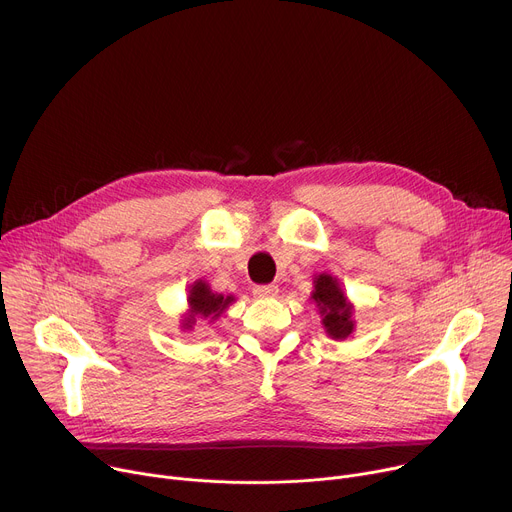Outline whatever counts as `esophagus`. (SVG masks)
<instances>
[{
	"mask_svg": "<svg viewBox=\"0 0 512 512\" xmlns=\"http://www.w3.org/2000/svg\"><path fill=\"white\" fill-rule=\"evenodd\" d=\"M252 293L258 299H274L278 295V287L276 285H258V287H254Z\"/></svg>",
	"mask_w": 512,
	"mask_h": 512,
	"instance_id": "esophagus-1",
	"label": "esophagus"
}]
</instances>
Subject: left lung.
Returning <instances> with one entry per match:
<instances>
[{"mask_svg": "<svg viewBox=\"0 0 512 512\" xmlns=\"http://www.w3.org/2000/svg\"><path fill=\"white\" fill-rule=\"evenodd\" d=\"M311 301L315 303L321 325L331 339H348L356 329L354 305L344 293L339 280L327 272L315 274Z\"/></svg>", "mask_w": 512, "mask_h": 512, "instance_id": "left-lung-1", "label": "left lung"}]
</instances>
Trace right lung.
<instances>
[{
  "label": "right lung",
  "instance_id": "1",
  "mask_svg": "<svg viewBox=\"0 0 512 512\" xmlns=\"http://www.w3.org/2000/svg\"><path fill=\"white\" fill-rule=\"evenodd\" d=\"M236 301L234 295H221L211 291L209 282L203 278H197L191 289H189V297H187V305L189 309L185 311L183 319H181V329H193V325L197 323V319H209L215 321L219 319L225 309L230 307Z\"/></svg>",
  "mask_w": 512,
  "mask_h": 512
}]
</instances>
